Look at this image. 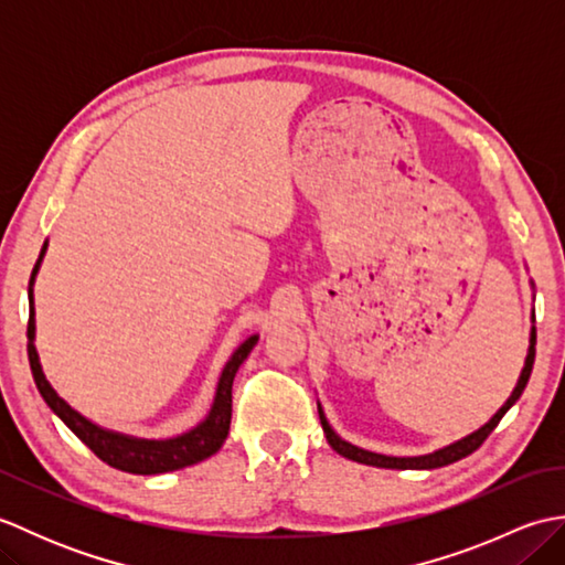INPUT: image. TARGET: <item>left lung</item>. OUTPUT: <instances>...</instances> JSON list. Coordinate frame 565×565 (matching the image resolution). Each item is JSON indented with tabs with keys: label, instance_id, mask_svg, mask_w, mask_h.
Returning a JSON list of instances; mask_svg holds the SVG:
<instances>
[{
	"label": "left lung",
	"instance_id": "1",
	"mask_svg": "<svg viewBox=\"0 0 565 565\" xmlns=\"http://www.w3.org/2000/svg\"><path fill=\"white\" fill-rule=\"evenodd\" d=\"M536 330H532V340H530V354H526V362H524V369H522V376L518 381V386H514L512 395L508 398V403L500 407V411L490 417V423H486L481 429L473 431V435H468L466 439L451 444V447H444L435 454H427V456H411V459H398V456H383V454H374V451H366V449H359L354 447V444L340 439L338 435H334L332 427L328 425L326 419V413H322V407L318 405V415H320V425H322V431H326V437L330 441V447L347 456V459L352 461H359V463H366V466H379V468H439V466H447V463H454L463 459V456L473 454L481 444L490 437V431H493L498 427V423L502 419V415H505L510 407L520 401V395L526 386V381H530L532 376V366H534V356H536Z\"/></svg>",
	"mask_w": 565,
	"mask_h": 565
}]
</instances>
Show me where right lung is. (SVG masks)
I'll list each match as a JSON object with an SVG mask.
<instances>
[{
  "instance_id": "right-lung-1",
  "label": "right lung",
  "mask_w": 565,
  "mask_h": 565,
  "mask_svg": "<svg viewBox=\"0 0 565 565\" xmlns=\"http://www.w3.org/2000/svg\"><path fill=\"white\" fill-rule=\"evenodd\" d=\"M45 245L41 249V257L35 262V267L31 271V281H29V328H26V338H29V364H31V374L35 386H39V393L43 395V401L47 407L63 419V423L75 431V435L87 444V447L99 456L104 463H109L118 471L126 473H138V476H152V473H167V471H177V468H184L191 463H199L203 459H209L215 451L223 447V441L227 437V429H231V415H233V379L237 374L239 364L245 362L247 354L252 352V347L257 344V334H252L249 340L237 347L235 354L231 356V362L225 364L223 376L218 381V391H215V401L209 417L203 419L199 427L182 437L174 439H164V441H152V439H134L126 435H116V431L102 429L94 423H89L87 417H82L77 411L60 398V395L51 388V383L45 381L43 369L39 362V354H35L33 347V334H35V322H33V276L39 271V264L43 259Z\"/></svg>"
}]
</instances>
